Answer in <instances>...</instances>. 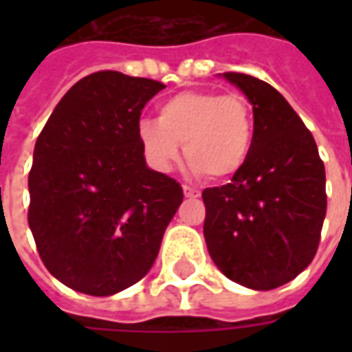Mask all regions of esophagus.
<instances>
[{"label":"esophagus","mask_w":352,"mask_h":352,"mask_svg":"<svg viewBox=\"0 0 352 352\" xmlns=\"http://www.w3.org/2000/svg\"><path fill=\"white\" fill-rule=\"evenodd\" d=\"M183 192L186 198H199V190L192 188V186H183Z\"/></svg>","instance_id":"34e87169"}]
</instances>
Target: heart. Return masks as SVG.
<instances>
[{"label":"heart","instance_id":"obj_1","mask_svg":"<svg viewBox=\"0 0 352 352\" xmlns=\"http://www.w3.org/2000/svg\"><path fill=\"white\" fill-rule=\"evenodd\" d=\"M138 139L146 162L169 171L184 156L196 173L211 179L236 175L254 141V111L243 94L184 90L164 100L158 120H141Z\"/></svg>","mask_w":352,"mask_h":352}]
</instances>
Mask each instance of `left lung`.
Returning a JSON list of instances; mask_svg holds the SVG:
<instances>
[{"label": "left lung", "instance_id": "8db88e82", "mask_svg": "<svg viewBox=\"0 0 352 352\" xmlns=\"http://www.w3.org/2000/svg\"><path fill=\"white\" fill-rule=\"evenodd\" d=\"M251 101L254 141L224 186L206 188L207 251L228 279L272 290L311 264L326 214L324 164L311 131L272 85L222 73Z\"/></svg>", "mask_w": 352, "mask_h": 352}]
</instances>
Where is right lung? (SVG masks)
Instances as JSON below:
<instances>
[{"instance_id":"1","label":"right lung","mask_w":352,"mask_h":352,"mask_svg":"<svg viewBox=\"0 0 352 352\" xmlns=\"http://www.w3.org/2000/svg\"><path fill=\"white\" fill-rule=\"evenodd\" d=\"M158 80L98 72L60 100L34 148L28 224L43 264L65 287L113 296L153 267L183 201L175 179L146 166L141 111Z\"/></svg>"}]
</instances>
